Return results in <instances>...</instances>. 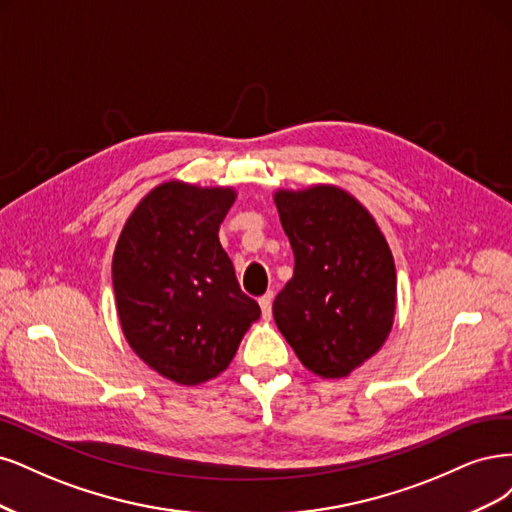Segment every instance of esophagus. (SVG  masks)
I'll use <instances>...</instances> for the list:
<instances>
[{
	"label": "esophagus",
	"mask_w": 512,
	"mask_h": 512,
	"mask_svg": "<svg viewBox=\"0 0 512 512\" xmlns=\"http://www.w3.org/2000/svg\"><path fill=\"white\" fill-rule=\"evenodd\" d=\"M272 300H274V293L272 291H268L266 295H261V298H259L263 319H270L272 317Z\"/></svg>",
	"instance_id": "34e87169"
}]
</instances>
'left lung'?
I'll return each mask as SVG.
<instances>
[{
	"instance_id": "left-lung-1",
	"label": "left lung",
	"mask_w": 512,
	"mask_h": 512,
	"mask_svg": "<svg viewBox=\"0 0 512 512\" xmlns=\"http://www.w3.org/2000/svg\"><path fill=\"white\" fill-rule=\"evenodd\" d=\"M295 268L272 312L317 376H349L381 351L395 317V263L372 214L334 185L274 193Z\"/></svg>"
}]
</instances>
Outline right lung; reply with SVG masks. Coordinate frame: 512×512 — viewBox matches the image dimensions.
Segmentation results:
<instances>
[{
  "label": "right lung",
  "mask_w": 512,
  "mask_h": 512,
  "mask_svg": "<svg viewBox=\"0 0 512 512\" xmlns=\"http://www.w3.org/2000/svg\"><path fill=\"white\" fill-rule=\"evenodd\" d=\"M234 202L232 187L161 183L129 214L112 255L127 344L178 385L219 376L261 315L219 242Z\"/></svg>",
  "instance_id": "1"
}]
</instances>
